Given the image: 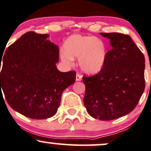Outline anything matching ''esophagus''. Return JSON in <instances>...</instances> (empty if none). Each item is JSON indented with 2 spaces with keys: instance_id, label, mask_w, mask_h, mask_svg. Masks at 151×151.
Here are the masks:
<instances>
[{
  "instance_id": "obj_1",
  "label": "esophagus",
  "mask_w": 151,
  "mask_h": 151,
  "mask_svg": "<svg viewBox=\"0 0 151 151\" xmlns=\"http://www.w3.org/2000/svg\"><path fill=\"white\" fill-rule=\"evenodd\" d=\"M76 81H81L82 80V76L79 73L76 74Z\"/></svg>"
}]
</instances>
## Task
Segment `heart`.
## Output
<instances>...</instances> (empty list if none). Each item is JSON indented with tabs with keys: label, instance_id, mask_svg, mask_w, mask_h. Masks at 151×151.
Masks as SVG:
<instances>
[{
	"label": "heart",
	"instance_id": "b5f03b06",
	"mask_svg": "<svg viewBox=\"0 0 151 151\" xmlns=\"http://www.w3.org/2000/svg\"><path fill=\"white\" fill-rule=\"evenodd\" d=\"M60 52L61 60L70 65L74 58H79V66L83 72L94 75L101 70L107 58V47L99 38L76 35L70 37Z\"/></svg>",
	"mask_w": 151,
	"mask_h": 151
}]
</instances>
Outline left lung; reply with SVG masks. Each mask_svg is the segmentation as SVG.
I'll use <instances>...</instances> for the list:
<instances>
[{
  "label": "left lung",
  "mask_w": 151,
  "mask_h": 151,
  "mask_svg": "<svg viewBox=\"0 0 151 151\" xmlns=\"http://www.w3.org/2000/svg\"><path fill=\"white\" fill-rule=\"evenodd\" d=\"M110 40L102 70L83 77L84 105L92 117L111 120L129 114L137 106L145 89V58L131 37L120 33H100Z\"/></svg>",
  "instance_id": "8db88e82"
}]
</instances>
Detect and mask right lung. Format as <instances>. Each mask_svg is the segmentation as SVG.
I'll list each match as a JSON object with an SVG mask.
<instances>
[{"instance_id": "right-lung-1", "label": "right lung", "mask_w": 151, "mask_h": 151, "mask_svg": "<svg viewBox=\"0 0 151 151\" xmlns=\"http://www.w3.org/2000/svg\"><path fill=\"white\" fill-rule=\"evenodd\" d=\"M48 37L33 32L24 34L8 47L2 60L1 96L2 88L11 107L32 119L54 116L63 91L76 81L75 71L57 68L59 49Z\"/></svg>"}]
</instances>
